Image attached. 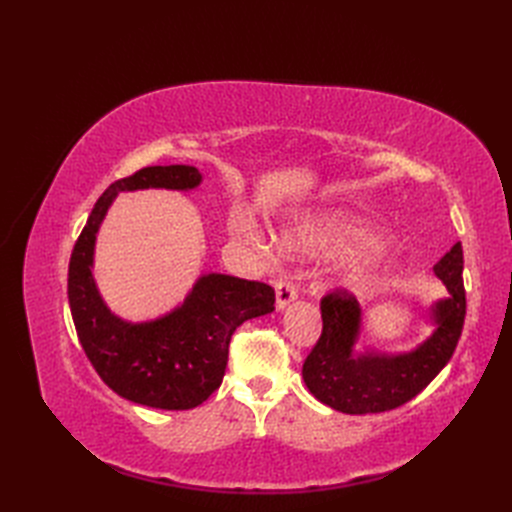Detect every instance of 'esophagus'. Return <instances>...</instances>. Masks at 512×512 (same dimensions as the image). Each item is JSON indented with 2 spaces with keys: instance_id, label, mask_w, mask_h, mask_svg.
<instances>
[{
  "instance_id": "1",
  "label": "esophagus",
  "mask_w": 512,
  "mask_h": 512,
  "mask_svg": "<svg viewBox=\"0 0 512 512\" xmlns=\"http://www.w3.org/2000/svg\"><path fill=\"white\" fill-rule=\"evenodd\" d=\"M294 299H297V286H294V282L288 280V277H280V280L275 282V305H277V309H284Z\"/></svg>"
}]
</instances>
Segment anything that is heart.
<instances>
[{"mask_svg": "<svg viewBox=\"0 0 512 512\" xmlns=\"http://www.w3.org/2000/svg\"><path fill=\"white\" fill-rule=\"evenodd\" d=\"M232 232L241 239H252L254 230L250 222L235 220L232 222ZM288 247L294 250H309V252H339L350 250V247H369L374 243V235L356 222L342 218V215H318V218H305L294 226L288 237ZM380 269V258L359 252L346 262V271L356 282H367Z\"/></svg>", "mask_w": 512, "mask_h": 512, "instance_id": "heart-1", "label": "heart"}]
</instances>
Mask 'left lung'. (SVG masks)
I'll list each match as a JSON object with an SVG mask.
<instances>
[{"mask_svg": "<svg viewBox=\"0 0 512 512\" xmlns=\"http://www.w3.org/2000/svg\"><path fill=\"white\" fill-rule=\"evenodd\" d=\"M448 299L433 305L436 331L408 354H354L361 307L344 288L320 299L322 333L303 363V380L322 404L346 414H374L404 406L451 361L466 320L463 250L455 243L436 267Z\"/></svg>", "mask_w": 512, "mask_h": 512, "instance_id": "8db88e82", "label": "left lung"}]
</instances>
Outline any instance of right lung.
<instances>
[{
	"mask_svg": "<svg viewBox=\"0 0 512 512\" xmlns=\"http://www.w3.org/2000/svg\"><path fill=\"white\" fill-rule=\"evenodd\" d=\"M194 166H147L106 188L74 243L68 267V301L76 335L108 389L134 404L160 410H190L220 389L232 333L245 320L271 314L275 290L239 277L203 275L175 312L151 322H123L98 294L91 262L96 232L117 192L192 190Z\"/></svg>",
	"mask_w": 512,
	"mask_h": 512,
	"instance_id": "obj_1",
	"label": "right lung"
}]
</instances>
